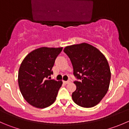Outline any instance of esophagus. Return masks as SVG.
I'll return each instance as SVG.
<instances>
[{"label":"esophagus","mask_w":129,"mask_h":129,"mask_svg":"<svg viewBox=\"0 0 129 129\" xmlns=\"http://www.w3.org/2000/svg\"><path fill=\"white\" fill-rule=\"evenodd\" d=\"M63 82L64 84H69V83H70V82H71V81H63Z\"/></svg>","instance_id":"obj_1"}]
</instances>
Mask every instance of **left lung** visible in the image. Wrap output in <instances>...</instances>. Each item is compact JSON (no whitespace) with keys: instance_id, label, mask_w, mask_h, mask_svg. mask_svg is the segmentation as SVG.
I'll return each instance as SVG.
<instances>
[{"instance_id":"left-lung-1","label":"left lung","mask_w":129,"mask_h":129,"mask_svg":"<svg viewBox=\"0 0 129 129\" xmlns=\"http://www.w3.org/2000/svg\"><path fill=\"white\" fill-rule=\"evenodd\" d=\"M63 52L69 57L74 75L79 79L74 83L76 89L72 98L75 103L84 108L98 105L109 88L111 72L104 55L86 43L67 46Z\"/></svg>"}]
</instances>
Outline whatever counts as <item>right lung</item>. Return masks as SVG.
<instances>
[{"label": "right lung", "instance_id": "add662e5", "mask_svg": "<svg viewBox=\"0 0 129 129\" xmlns=\"http://www.w3.org/2000/svg\"><path fill=\"white\" fill-rule=\"evenodd\" d=\"M62 48H37L27 54L20 66V91L25 100L36 108H46L55 101L62 81L48 78L53 74L52 69Z\"/></svg>", "mask_w": 129, "mask_h": 129}]
</instances>
